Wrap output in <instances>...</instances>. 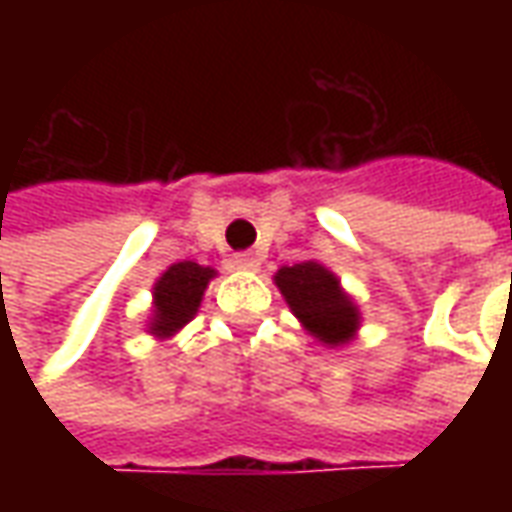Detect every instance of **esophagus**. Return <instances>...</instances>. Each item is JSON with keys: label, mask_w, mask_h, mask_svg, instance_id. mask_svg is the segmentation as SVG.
Wrapping results in <instances>:
<instances>
[{"label": "esophagus", "mask_w": 512, "mask_h": 512, "mask_svg": "<svg viewBox=\"0 0 512 512\" xmlns=\"http://www.w3.org/2000/svg\"><path fill=\"white\" fill-rule=\"evenodd\" d=\"M233 266L238 268V271H257V268H260V260H257L252 252H238V255L233 257Z\"/></svg>", "instance_id": "34e87169"}]
</instances>
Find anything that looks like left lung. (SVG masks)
I'll use <instances>...</instances> for the list:
<instances>
[{"label":"left lung","instance_id":"left-lung-1","mask_svg":"<svg viewBox=\"0 0 512 512\" xmlns=\"http://www.w3.org/2000/svg\"><path fill=\"white\" fill-rule=\"evenodd\" d=\"M274 285L288 301L301 329L326 348H343L356 340L362 326V312L354 296L343 288L332 268L318 260H304L296 266H282L274 274Z\"/></svg>","mask_w":512,"mask_h":512}]
</instances>
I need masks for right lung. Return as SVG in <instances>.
I'll return each mask as SVG.
<instances>
[{
    "mask_svg": "<svg viewBox=\"0 0 512 512\" xmlns=\"http://www.w3.org/2000/svg\"><path fill=\"white\" fill-rule=\"evenodd\" d=\"M216 277V268L200 266L194 260L172 263L153 282V307L145 323V332L156 340H169L197 315L205 288Z\"/></svg>",
    "mask_w": 512,
    "mask_h": 512,
    "instance_id": "obj_1",
    "label": "right lung"
}]
</instances>
